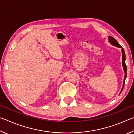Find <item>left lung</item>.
<instances>
[{"label":"left lung","mask_w":134,"mask_h":134,"mask_svg":"<svg viewBox=\"0 0 134 134\" xmlns=\"http://www.w3.org/2000/svg\"><path fill=\"white\" fill-rule=\"evenodd\" d=\"M108 40L109 42L110 43L111 45H113V46H115L116 47H118V48H121V51H122V67L124 68V71L125 72V76H124V82H123V85H122V89L121 90V92L119 93V94L121 93V92L122 91V90L124 89V85H125V79L126 77V71H127V68H126V65L125 64V60H126V57H125V51L124 48H122V47L119 45V44L118 42L114 38H113L112 37H110V36H109L108 37Z\"/></svg>","instance_id":"8db88e82"}]
</instances>
